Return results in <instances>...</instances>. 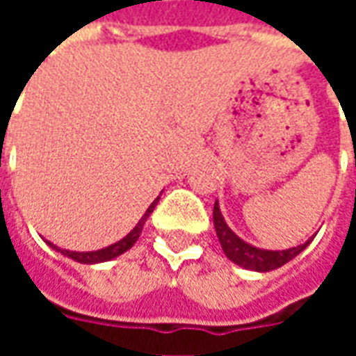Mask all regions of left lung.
<instances>
[{
	"instance_id": "obj_1",
	"label": "left lung",
	"mask_w": 356,
	"mask_h": 356,
	"mask_svg": "<svg viewBox=\"0 0 356 356\" xmlns=\"http://www.w3.org/2000/svg\"><path fill=\"white\" fill-rule=\"evenodd\" d=\"M213 225H216L217 238L221 242V248H223L225 255L231 259L232 263H236L240 267L250 268V270H261V273H267V270H273V268L282 267L284 263H288L290 259H293L296 255L301 254L309 242L301 244L298 248H290V250H282V252H268V250H259V248H254L246 244L244 240H240L234 232L227 227L223 216L219 211V206H213Z\"/></svg>"
}]
</instances>
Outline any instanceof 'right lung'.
Returning <instances> with one entry per match:
<instances>
[{
	"mask_svg": "<svg viewBox=\"0 0 356 356\" xmlns=\"http://www.w3.org/2000/svg\"><path fill=\"white\" fill-rule=\"evenodd\" d=\"M154 200L152 204H150V208L147 209V213L143 216V219H140L139 223H137V227L133 229L125 238H122L120 242H116V244H112V246L104 248V250H97V252H68V250H60V248L53 246L51 242H47L51 248H55V250H58L60 254L68 255V257H72L74 261L78 263H86V265H91V263H102V261H108V259H114V257H118V255H122L124 252H127L129 248L137 242V238H139L140 231H143V225H145V221H147V217L152 213V209H154L156 206Z\"/></svg>",
	"mask_w": 356,
	"mask_h": 356,
	"instance_id": "obj_1",
	"label": "right lung"
}]
</instances>
